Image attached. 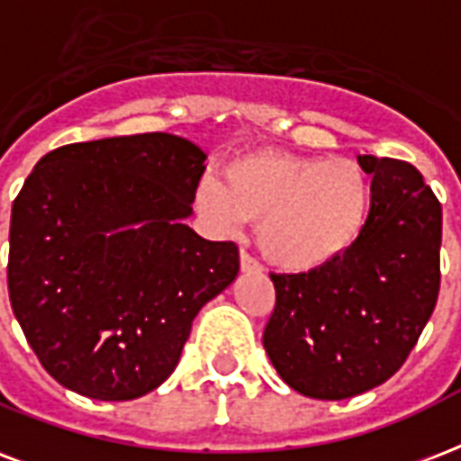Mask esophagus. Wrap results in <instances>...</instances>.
Masks as SVG:
<instances>
[{
  "mask_svg": "<svg viewBox=\"0 0 461 461\" xmlns=\"http://www.w3.org/2000/svg\"><path fill=\"white\" fill-rule=\"evenodd\" d=\"M239 266H241V270H244V273H258V270H261V263L256 261L251 254H246V251H241V254H239Z\"/></svg>",
  "mask_w": 461,
  "mask_h": 461,
  "instance_id": "1",
  "label": "esophagus"
}]
</instances>
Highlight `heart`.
I'll return each instance as SVG.
<instances>
[{
	"label": "heart",
	"instance_id": "b5f03b06",
	"mask_svg": "<svg viewBox=\"0 0 461 461\" xmlns=\"http://www.w3.org/2000/svg\"><path fill=\"white\" fill-rule=\"evenodd\" d=\"M195 205L220 231H237L244 220L258 224L256 241L268 263L312 273L363 237L372 184L357 161L251 152L227 161L222 181L203 178Z\"/></svg>",
	"mask_w": 461,
	"mask_h": 461
}]
</instances>
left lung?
I'll return each mask as SVG.
<instances>
[{
	"label": "left lung",
	"instance_id": "1",
	"mask_svg": "<svg viewBox=\"0 0 461 461\" xmlns=\"http://www.w3.org/2000/svg\"><path fill=\"white\" fill-rule=\"evenodd\" d=\"M372 174L370 220L357 244L312 273L276 276L263 331L270 363L312 399L340 402L392 377L440 293L442 207L406 161L360 154Z\"/></svg>",
	"mask_w": 461,
	"mask_h": 461
}]
</instances>
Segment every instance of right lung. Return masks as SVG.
<instances>
[{
    "instance_id": "add662e5",
    "label": "right lung",
    "mask_w": 461,
    "mask_h": 461,
    "mask_svg": "<svg viewBox=\"0 0 461 461\" xmlns=\"http://www.w3.org/2000/svg\"><path fill=\"white\" fill-rule=\"evenodd\" d=\"M207 154L168 132L52 149L14 200L9 300L62 386L145 396L176 370L193 319L234 283L239 249L185 224Z\"/></svg>"
}]
</instances>
